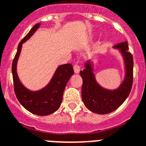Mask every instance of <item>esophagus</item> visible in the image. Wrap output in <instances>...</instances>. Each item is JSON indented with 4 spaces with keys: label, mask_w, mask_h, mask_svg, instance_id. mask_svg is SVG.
Listing matches in <instances>:
<instances>
[{
    "label": "esophagus",
    "mask_w": 146,
    "mask_h": 146,
    "mask_svg": "<svg viewBox=\"0 0 146 146\" xmlns=\"http://www.w3.org/2000/svg\"><path fill=\"white\" fill-rule=\"evenodd\" d=\"M73 68H74V73H75V74H78L79 72H80V66H79L78 65H74Z\"/></svg>",
    "instance_id": "1"
}]
</instances>
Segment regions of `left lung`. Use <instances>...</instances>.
I'll return each mask as SVG.
<instances>
[{
    "label": "left lung",
    "mask_w": 146,
    "mask_h": 146,
    "mask_svg": "<svg viewBox=\"0 0 146 146\" xmlns=\"http://www.w3.org/2000/svg\"><path fill=\"white\" fill-rule=\"evenodd\" d=\"M121 55L123 62L125 76L116 89H107L98 83L94 74V64L92 59L84 64V69L80 72L83 84L81 98L85 107L93 113L107 114L116 110L128 98L133 79V55L128 52V42H120L113 46Z\"/></svg>",
    "instance_id": "1"
}]
</instances>
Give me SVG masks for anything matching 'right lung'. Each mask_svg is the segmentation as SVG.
<instances>
[{"label":"right lung","mask_w":146,"mask_h":146,"mask_svg":"<svg viewBox=\"0 0 146 146\" xmlns=\"http://www.w3.org/2000/svg\"><path fill=\"white\" fill-rule=\"evenodd\" d=\"M40 25V23L35 25L19 44L17 52L12 64V74L16 97L20 104L32 113L39 116H47L53 113L60 107L65 86L74 74V70L71 64H64L58 66L50 81L44 88L38 91H31L23 84L17 71V62L23 44L30 39L39 29Z\"/></svg>","instance_id":"obj_1"}]
</instances>
